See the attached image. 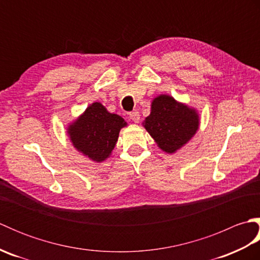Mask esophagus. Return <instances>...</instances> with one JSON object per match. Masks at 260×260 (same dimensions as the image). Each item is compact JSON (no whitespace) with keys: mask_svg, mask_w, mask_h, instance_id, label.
I'll use <instances>...</instances> for the list:
<instances>
[{"mask_svg":"<svg viewBox=\"0 0 260 260\" xmlns=\"http://www.w3.org/2000/svg\"><path fill=\"white\" fill-rule=\"evenodd\" d=\"M128 117L133 120V121H135V123H139L140 121V113L139 112H136V110H134V112H131L129 114H128Z\"/></svg>","mask_w":260,"mask_h":260,"instance_id":"34e87169","label":"esophagus"}]
</instances>
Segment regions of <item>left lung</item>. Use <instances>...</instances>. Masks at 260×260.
<instances>
[{
	"label": "left lung",
	"mask_w": 260,
	"mask_h": 260,
	"mask_svg": "<svg viewBox=\"0 0 260 260\" xmlns=\"http://www.w3.org/2000/svg\"><path fill=\"white\" fill-rule=\"evenodd\" d=\"M144 127L158 147L174 153L196 134L199 118L194 109L176 103L172 97L161 95L153 101Z\"/></svg>",
	"instance_id": "8db88e82"
}]
</instances>
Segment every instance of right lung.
<instances>
[{
	"mask_svg": "<svg viewBox=\"0 0 260 260\" xmlns=\"http://www.w3.org/2000/svg\"><path fill=\"white\" fill-rule=\"evenodd\" d=\"M125 125L120 116L108 113L101 103H93L69 126L68 133L77 150L92 161L102 162L114 150L119 131Z\"/></svg>",
	"mask_w": 260,
	"mask_h": 260,
	"instance_id": "add662e5",
	"label": "right lung"
}]
</instances>
